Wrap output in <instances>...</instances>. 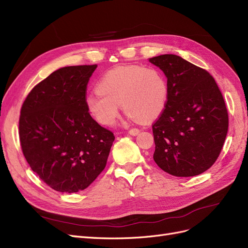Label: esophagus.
I'll list each match as a JSON object with an SVG mask.
<instances>
[{
  "label": "esophagus",
  "mask_w": 248,
  "mask_h": 248,
  "mask_svg": "<svg viewBox=\"0 0 248 248\" xmlns=\"http://www.w3.org/2000/svg\"><path fill=\"white\" fill-rule=\"evenodd\" d=\"M128 133L130 134V136H132V137H136V136H138V134L140 133V130L138 128H131Z\"/></svg>",
  "instance_id": "34e87169"
}]
</instances>
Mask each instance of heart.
Segmentation results:
<instances>
[{"label":"heart","instance_id":"obj_1","mask_svg":"<svg viewBox=\"0 0 248 248\" xmlns=\"http://www.w3.org/2000/svg\"><path fill=\"white\" fill-rule=\"evenodd\" d=\"M97 91L86 97V107L102 126H112L121 106L129 119L148 122L156 119L167 106L169 88L162 73L152 67L130 65L104 73Z\"/></svg>","mask_w":248,"mask_h":248}]
</instances>
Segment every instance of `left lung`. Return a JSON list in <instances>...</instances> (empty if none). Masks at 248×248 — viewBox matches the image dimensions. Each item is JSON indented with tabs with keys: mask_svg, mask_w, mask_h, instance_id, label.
<instances>
[{
	"mask_svg": "<svg viewBox=\"0 0 248 248\" xmlns=\"http://www.w3.org/2000/svg\"><path fill=\"white\" fill-rule=\"evenodd\" d=\"M168 78L167 106L153 124V159L176 177H192L213 166L222 149L229 116L210 73L177 55L149 59Z\"/></svg>",
	"mask_w": 248,
	"mask_h": 248,
	"instance_id": "left-lung-1",
	"label": "left lung"
}]
</instances>
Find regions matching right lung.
<instances>
[{"label":"right lung","instance_id":"add662e5","mask_svg":"<svg viewBox=\"0 0 248 248\" xmlns=\"http://www.w3.org/2000/svg\"><path fill=\"white\" fill-rule=\"evenodd\" d=\"M97 65L63 67L22 104L19 140L32 170L60 192L86 189L107 166L115 136L89 114L88 81Z\"/></svg>","mask_w":248,"mask_h":248}]
</instances>
